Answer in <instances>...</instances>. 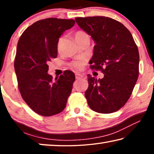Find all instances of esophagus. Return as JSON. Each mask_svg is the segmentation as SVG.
Listing matches in <instances>:
<instances>
[{
	"mask_svg": "<svg viewBox=\"0 0 154 154\" xmlns=\"http://www.w3.org/2000/svg\"><path fill=\"white\" fill-rule=\"evenodd\" d=\"M75 77H76L77 79H81V78L83 77V75L80 73H76L75 74Z\"/></svg>",
	"mask_w": 154,
	"mask_h": 154,
	"instance_id": "esophagus-1",
	"label": "esophagus"
}]
</instances>
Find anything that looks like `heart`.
Returning <instances> with one entry per match:
<instances>
[{"label": "heart", "mask_w": 154, "mask_h": 154, "mask_svg": "<svg viewBox=\"0 0 154 154\" xmlns=\"http://www.w3.org/2000/svg\"><path fill=\"white\" fill-rule=\"evenodd\" d=\"M87 36H88V35L85 32H83V31H78V32H77L76 34H75V38H76V41L79 40V39H81V38H84ZM62 39V38H61L59 40L58 46H60V45ZM72 66H73L75 68H76V69H80L82 67V62H75L73 64H72Z\"/></svg>", "instance_id": "b5f03b06"}]
</instances>
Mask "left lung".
Masks as SVG:
<instances>
[{
  "mask_svg": "<svg viewBox=\"0 0 154 154\" xmlns=\"http://www.w3.org/2000/svg\"><path fill=\"white\" fill-rule=\"evenodd\" d=\"M75 21L96 44L91 69L105 74L98 79L88 75V105L101 113L118 111L132 94L139 76V54L134 38L122 23L110 17H76Z\"/></svg>",
  "mask_w": 154,
  "mask_h": 154,
  "instance_id": "obj_1",
  "label": "left lung"
}]
</instances>
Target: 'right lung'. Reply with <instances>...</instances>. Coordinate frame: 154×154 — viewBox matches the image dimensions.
<instances>
[{
    "instance_id": "1",
    "label": "right lung",
    "mask_w": 154,
    "mask_h": 154,
    "mask_svg": "<svg viewBox=\"0 0 154 154\" xmlns=\"http://www.w3.org/2000/svg\"><path fill=\"white\" fill-rule=\"evenodd\" d=\"M75 23L55 17L38 20L24 30L17 43L14 68L18 88L27 105L41 116L60 113L71 93L74 72L65 71L54 80L48 64L58 56L59 38Z\"/></svg>"
}]
</instances>
